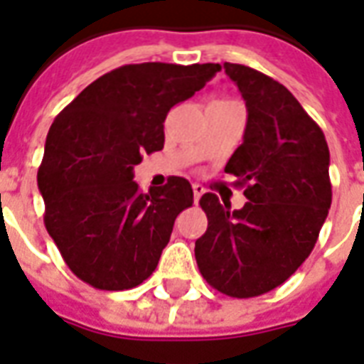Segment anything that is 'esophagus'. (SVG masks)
<instances>
[{
	"instance_id": "obj_1",
	"label": "esophagus",
	"mask_w": 364,
	"mask_h": 364,
	"mask_svg": "<svg viewBox=\"0 0 364 364\" xmlns=\"http://www.w3.org/2000/svg\"><path fill=\"white\" fill-rule=\"evenodd\" d=\"M193 193H194V202H198V200H200L202 194H204V187H202L200 183H194Z\"/></svg>"
}]
</instances>
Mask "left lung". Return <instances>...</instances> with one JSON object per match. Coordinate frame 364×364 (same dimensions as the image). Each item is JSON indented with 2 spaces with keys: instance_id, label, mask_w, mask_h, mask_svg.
I'll use <instances>...</instances> for the list:
<instances>
[{
  "instance_id": "obj_1",
  "label": "left lung",
  "mask_w": 364,
  "mask_h": 364,
  "mask_svg": "<svg viewBox=\"0 0 364 364\" xmlns=\"http://www.w3.org/2000/svg\"><path fill=\"white\" fill-rule=\"evenodd\" d=\"M242 93L248 122L227 173L248 198L242 210L200 198L208 229L194 244L202 277L231 298H256L288 281L309 257L332 204L323 129L298 99L250 66L223 65Z\"/></svg>"
}]
</instances>
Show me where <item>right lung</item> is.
Here are the masks:
<instances>
[{
  "mask_svg": "<svg viewBox=\"0 0 364 364\" xmlns=\"http://www.w3.org/2000/svg\"><path fill=\"white\" fill-rule=\"evenodd\" d=\"M221 65L141 63L110 70L60 110L38 170L43 223L77 279L99 290L146 281L193 187L170 177L141 193L133 166L164 149V120Z\"/></svg>",
  "mask_w": 364,
  "mask_h": 364,
  "instance_id": "obj_1",
  "label": "right lung"
}]
</instances>
